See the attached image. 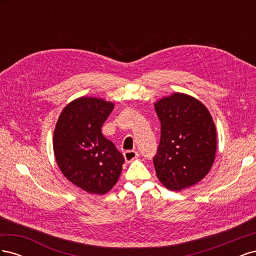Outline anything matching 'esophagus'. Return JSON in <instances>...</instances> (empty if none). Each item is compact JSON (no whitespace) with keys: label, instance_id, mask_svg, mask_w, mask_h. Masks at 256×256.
Returning a JSON list of instances; mask_svg holds the SVG:
<instances>
[{"label":"esophagus","instance_id":"34e87169","mask_svg":"<svg viewBox=\"0 0 256 256\" xmlns=\"http://www.w3.org/2000/svg\"><path fill=\"white\" fill-rule=\"evenodd\" d=\"M124 157H125L126 162L130 164V162H132L134 160H136L138 157V154L136 150H127L124 152Z\"/></svg>","mask_w":256,"mask_h":256}]
</instances>
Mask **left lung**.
<instances>
[{"mask_svg": "<svg viewBox=\"0 0 256 256\" xmlns=\"http://www.w3.org/2000/svg\"><path fill=\"white\" fill-rule=\"evenodd\" d=\"M154 110L161 138L154 166L160 182L171 191L194 186L209 173L216 152V131L210 112L184 92L159 99Z\"/></svg>", "mask_w": 256, "mask_h": 256, "instance_id": "obj_1", "label": "left lung"}]
</instances>
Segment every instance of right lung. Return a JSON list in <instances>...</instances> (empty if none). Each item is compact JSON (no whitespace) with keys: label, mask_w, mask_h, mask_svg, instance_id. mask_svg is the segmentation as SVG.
I'll use <instances>...</instances> for the list:
<instances>
[{"label":"right lung","mask_w":256,"mask_h":256,"mask_svg":"<svg viewBox=\"0 0 256 256\" xmlns=\"http://www.w3.org/2000/svg\"><path fill=\"white\" fill-rule=\"evenodd\" d=\"M112 102L80 97L60 112L53 134V150L60 172L90 194H106L118 182L124 159L102 134Z\"/></svg>","instance_id":"obj_1"}]
</instances>
